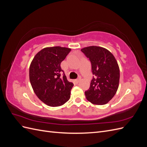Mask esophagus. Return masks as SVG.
<instances>
[{"mask_svg":"<svg viewBox=\"0 0 147 147\" xmlns=\"http://www.w3.org/2000/svg\"><path fill=\"white\" fill-rule=\"evenodd\" d=\"M81 80V78L80 77H79L78 79H77V80H75V82H76L77 83H78L79 82H80V81Z\"/></svg>","mask_w":147,"mask_h":147,"instance_id":"1","label":"esophagus"}]
</instances>
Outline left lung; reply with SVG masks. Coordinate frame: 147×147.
Masks as SVG:
<instances>
[{"mask_svg":"<svg viewBox=\"0 0 147 147\" xmlns=\"http://www.w3.org/2000/svg\"><path fill=\"white\" fill-rule=\"evenodd\" d=\"M81 51L90 61L94 75L90 88L84 92L86 99L93 104H105L113 98L118 88L119 69L117 61L104 48L91 46Z\"/></svg>","mask_w":147,"mask_h":147,"instance_id":"obj_1","label":"left lung"}]
</instances>
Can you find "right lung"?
<instances>
[{
	"instance_id": "obj_1",
	"label": "right lung",
	"mask_w": 147,
	"mask_h": 147,
	"mask_svg": "<svg viewBox=\"0 0 147 147\" xmlns=\"http://www.w3.org/2000/svg\"><path fill=\"white\" fill-rule=\"evenodd\" d=\"M70 50L61 47L45 48L34 56L30 65L29 80L33 90L40 100L50 107L63 105L70 97L74 84L67 80L61 67Z\"/></svg>"
}]
</instances>
